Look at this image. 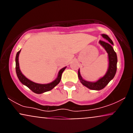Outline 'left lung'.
<instances>
[{"mask_svg": "<svg viewBox=\"0 0 133 133\" xmlns=\"http://www.w3.org/2000/svg\"><path fill=\"white\" fill-rule=\"evenodd\" d=\"M103 38L106 39L108 41H99V44L105 49L107 53L108 54V59H109V67L106 74L103 77L100 78L98 81L96 82H89L85 81L82 78L81 76L79 69L78 71V77L80 82L84 86L87 87L90 89L99 90L103 89L107 86L108 83L114 78L117 70V55L115 51H114L112 45L113 42L112 40L106 34H102Z\"/></svg>", "mask_w": 133, "mask_h": 133, "instance_id": "left-lung-1", "label": "left lung"}]
</instances>
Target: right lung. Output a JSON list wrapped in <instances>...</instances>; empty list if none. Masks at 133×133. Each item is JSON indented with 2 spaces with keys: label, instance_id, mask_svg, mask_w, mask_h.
<instances>
[{
  "label": "right lung",
  "instance_id": "right-lung-1",
  "mask_svg": "<svg viewBox=\"0 0 133 133\" xmlns=\"http://www.w3.org/2000/svg\"><path fill=\"white\" fill-rule=\"evenodd\" d=\"M21 50H20L19 52H17L16 54V74L18 78H19V81L21 82V83L23 84L24 85L26 86L27 88H29L32 91H33L34 92L36 93V94H42V93L47 92V91H51V89H52L55 86H56L61 81V76L63 72L65 70V69L66 68V67H64V68L61 69L58 73L57 77L56 78L54 81H52L51 83L49 84H38L36 83V82L31 81L25 77V76L23 75V74L21 72V70L19 68V56L20 52H21Z\"/></svg>",
  "mask_w": 133,
  "mask_h": 133
}]
</instances>
